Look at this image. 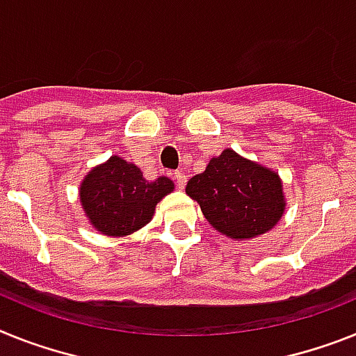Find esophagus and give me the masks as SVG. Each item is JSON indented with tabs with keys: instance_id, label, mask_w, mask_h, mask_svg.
Returning <instances> with one entry per match:
<instances>
[{
	"instance_id": "34e87169",
	"label": "esophagus",
	"mask_w": 356,
	"mask_h": 356,
	"mask_svg": "<svg viewBox=\"0 0 356 356\" xmlns=\"http://www.w3.org/2000/svg\"><path fill=\"white\" fill-rule=\"evenodd\" d=\"M175 180H176V185H178L180 189H184L185 184H187V176H185V172L178 171V172H175Z\"/></svg>"
}]
</instances>
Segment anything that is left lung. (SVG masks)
<instances>
[{
    "label": "left lung",
    "instance_id": "1",
    "mask_svg": "<svg viewBox=\"0 0 356 356\" xmlns=\"http://www.w3.org/2000/svg\"><path fill=\"white\" fill-rule=\"evenodd\" d=\"M205 220L234 241H248L272 230L284 214L281 176L234 149L211 158L205 171L185 187Z\"/></svg>",
    "mask_w": 356,
    "mask_h": 356
}]
</instances>
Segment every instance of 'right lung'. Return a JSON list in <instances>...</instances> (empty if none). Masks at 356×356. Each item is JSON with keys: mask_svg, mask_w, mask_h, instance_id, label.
<instances>
[{"mask_svg": "<svg viewBox=\"0 0 356 356\" xmlns=\"http://www.w3.org/2000/svg\"><path fill=\"white\" fill-rule=\"evenodd\" d=\"M175 191L167 176L149 181L140 167L113 154L84 176L79 200L88 221L109 238H124L153 220L156 203Z\"/></svg>", "mask_w": 356, "mask_h": 356, "instance_id": "right-lung-1", "label": "right lung"}]
</instances>
